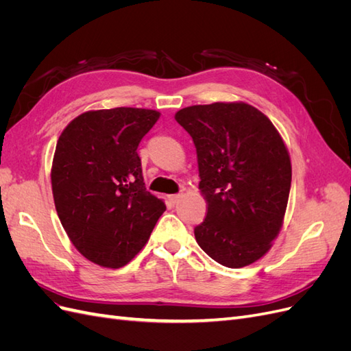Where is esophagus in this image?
Returning <instances> with one entry per match:
<instances>
[{
  "label": "esophagus",
  "instance_id": "1",
  "mask_svg": "<svg viewBox=\"0 0 351 351\" xmlns=\"http://www.w3.org/2000/svg\"><path fill=\"white\" fill-rule=\"evenodd\" d=\"M182 197H183V193H178V195H171V196H169V200H171L173 204L176 205V204H178L180 200H182Z\"/></svg>",
  "mask_w": 351,
  "mask_h": 351
}]
</instances>
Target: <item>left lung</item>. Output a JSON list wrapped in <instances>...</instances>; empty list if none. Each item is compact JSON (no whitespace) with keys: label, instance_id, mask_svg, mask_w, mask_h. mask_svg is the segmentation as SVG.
<instances>
[{"label":"left lung","instance_id":"left-lung-1","mask_svg":"<svg viewBox=\"0 0 351 351\" xmlns=\"http://www.w3.org/2000/svg\"><path fill=\"white\" fill-rule=\"evenodd\" d=\"M174 119L192 136L206 217L199 246L227 268L252 265L272 247L284 222L291 159L271 120L246 102L192 105Z\"/></svg>","mask_w":351,"mask_h":351}]
</instances>
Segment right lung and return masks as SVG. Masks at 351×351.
I'll use <instances>...</instances> for the list:
<instances>
[{"mask_svg": "<svg viewBox=\"0 0 351 351\" xmlns=\"http://www.w3.org/2000/svg\"><path fill=\"white\" fill-rule=\"evenodd\" d=\"M159 115L130 107L86 111L58 137L51 168L57 214L73 246L99 267L129 263L165 210L146 192L137 155Z\"/></svg>", "mask_w": 351, "mask_h": 351, "instance_id": "1", "label": "right lung"}]
</instances>
